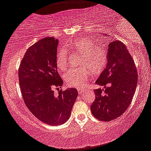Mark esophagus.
I'll list each match as a JSON object with an SVG mask.
<instances>
[{
    "label": "esophagus",
    "mask_w": 151,
    "mask_h": 151,
    "mask_svg": "<svg viewBox=\"0 0 151 151\" xmlns=\"http://www.w3.org/2000/svg\"><path fill=\"white\" fill-rule=\"evenodd\" d=\"M78 93L81 94V93H84V89H78Z\"/></svg>",
    "instance_id": "esophagus-1"
}]
</instances>
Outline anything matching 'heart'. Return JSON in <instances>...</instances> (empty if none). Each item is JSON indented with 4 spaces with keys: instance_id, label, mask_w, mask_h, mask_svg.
Instances as JSON below:
<instances>
[{
    "instance_id": "heart-1",
    "label": "heart",
    "mask_w": 151,
    "mask_h": 151,
    "mask_svg": "<svg viewBox=\"0 0 151 151\" xmlns=\"http://www.w3.org/2000/svg\"><path fill=\"white\" fill-rule=\"evenodd\" d=\"M76 52L82 53L79 64L87 67L93 74L100 73L107 63V52L104 47L99 46L96 41L88 38H78L69 47ZM56 65L60 71H65L69 67V55L67 50L62 48L56 55ZM89 77L86 68L76 69L67 72L64 75V80L67 85L78 89L85 87Z\"/></svg>"
}]
</instances>
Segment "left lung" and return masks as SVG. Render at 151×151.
I'll use <instances>...</instances> for the list:
<instances>
[{
    "label": "left lung",
    "instance_id": "obj_1",
    "mask_svg": "<svg viewBox=\"0 0 151 151\" xmlns=\"http://www.w3.org/2000/svg\"><path fill=\"white\" fill-rule=\"evenodd\" d=\"M107 48V66L96 81L104 90H94L96 99L90 106L94 117L103 122L112 121L126 111L138 83L136 65L125 45L113 41Z\"/></svg>",
    "mask_w": 151,
    "mask_h": 151
}]
</instances>
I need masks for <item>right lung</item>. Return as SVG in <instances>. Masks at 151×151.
I'll return each instance as SVG.
<instances>
[{"label":"right lung","mask_w":151,"mask_h":151,"mask_svg":"<svg viewBox=\"0 0 151 151\" xmlns=\"http://www.w3.org/2000/svg\"><path fill=\"white\" fill-rule=\"evenodd\" d=\"M58 40L47 37L27 49L18 70V79L26 106L40 121L50 125L65 123L78 93L76 89L59 90L63 80L57 71ZM59 90L55 94L53 88Z\"/></svg>","instance_id":"add662e5"}]
</instances>
